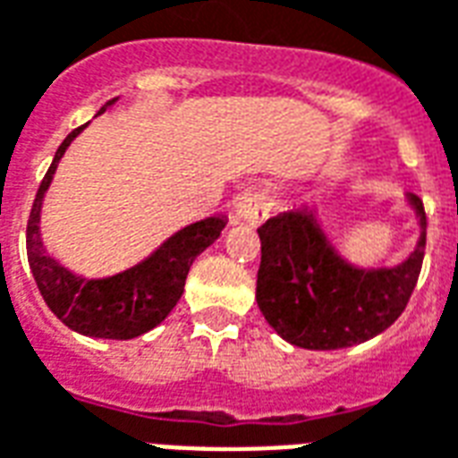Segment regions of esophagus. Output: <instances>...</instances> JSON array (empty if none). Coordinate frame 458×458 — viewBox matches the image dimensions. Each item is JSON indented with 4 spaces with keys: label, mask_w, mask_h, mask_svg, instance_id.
<instances>
[{
    "label": "esophagus",
    "mask_w": 458,
    "mask_h": 458,
    "mask_svg": "<svg viewBox=\"0 0 458 458\" xmlns=\"http://www.w3.org/2000/svg\"><path fill=\"white\" fill-rule=\"evenodd\" d=\"M272 213V199L267 194H250L245 196L238 206V218L250 223V225H259L269 218Z\"/></svg>",
    "instance_id": "obj_1"
}]
</instances>
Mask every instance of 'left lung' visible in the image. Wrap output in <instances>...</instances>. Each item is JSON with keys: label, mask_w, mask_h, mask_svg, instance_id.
<instances>
[{"label": "left lung", "mask_w": 458, "mask_h": 458, "mask_svg": "<svg viewBox=\"0 0 458 458\" xmlns=\"http://www.w3.org/2000/svg\"><path fill=\"white\" fill-rule=\"evenodd\" d=\"M420 223L415 250L395 267H357L335 250L313 208L284 211L257 228L262 264L257 306L279 337L303 350H342L371 340L405 310L418 284L428 216L405 194Z\"/></svg>", "instance_id": "obj_1"}]
</instances>
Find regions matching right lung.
Listing matches in <instances>:
<instances>
[{
  "label": "right lung",
  "mask_w": 458,
  "mask_h": 458,
  "mask_svg": "<svg viewBox=\"0 0 458 458\" xmlns=\"http://www.w3.org/2000/svg\"><path fill=\"white\" fill-rule=\"evenodd\" d=\"M114 101L104 104L99 114H104ZM84 128L87 123L74 128L63 140L53 157V165L40 182L26 225L30 272L38 284L43 301L70 330L101 340H133L138 335L157 327L172 313V308L177 306V301L184 293L189 267L206 247L220 238V230L225 228L228 218L211 216V218L196 220L165 240L143 262L133 264L131 269H123L114 276L87 279L70 272L43 245L40 211L57 162L63 160L70 143Z\"/></svg>",
  "instance_id": "add662e5"
}]
</instances>
